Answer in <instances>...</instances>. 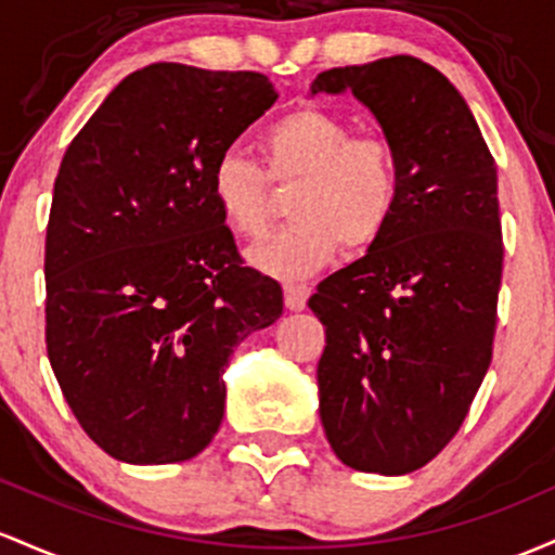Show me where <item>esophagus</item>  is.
I'll return each instance as SVG.
<instances>
[{
	"instance_id": "34e87169",
	"label": "esophagus",
	"mask_w": 555,
	"mask_h": 555,
	"mask_svg": "<svg viewBox=\"0 0 555 555\" xmlns=\"http://www.w3.org/2000/svg\"><path fill=\"white\" fill-rule=\"evenodd\" d=\"M283 294H285V307H288L291 311H301L304 307H307L311 288L304 283H288L283 288Z\"/></svg>"
}]
</instances>
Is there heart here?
I'll return each instance as SVG.
<instances>
[{
  "instance_id": "b5f03b06",
  "label": "heart",
  "mask_w": 555,
  "mask_h": 555,
  "mask_svg": "<svg viewBox=\"0 0 555 555\" xmlns=\"http://www.w3.org/2000/svg\"><path fill=\"white\" fill-rule=\"evenodd\" d=\"M264 170L241 154H222L209 176L211 202L235 235L257 241L272 220L275 183L298 180L288 228L248 254L257 270L275 278H307L340 246L364 254L385 235L401 202V167L390 141L353 135L338 112L298 107L261 133Z\"/></svg>"
}]
</instances>
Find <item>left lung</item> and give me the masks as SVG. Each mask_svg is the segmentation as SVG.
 I'll return each mask as SVG.
<instances>
[{
	"instance_id": "1",
	"label": "left lung",
	"mask_w": 555,
	"mask_h": 555,
	"mask_svg": "<svg viewBox=\"0 0 555 555\" xmlns=\"http://www.w3.org/2000/svg\"><path fill=\"white\" fill-rule=\"evenodd\" d=\"M320 91L370 107L401 167L383 238L309 298L327 344L320 420L346 466L409 475L451 443L493 359L495 159L456 86L409 54L333 67L311 83Z\"/></svg>"
}]
</instances>
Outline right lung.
Instances as JSON below:
<instances>
[{
  "mask_svg": "<svg viewBox=\"0 0 555 555\" xmlns=\"http://www.w3.org/2000/svg\"><path fill=\"white\" fill-rule=\"evenodd\" d=\"M270 78L157 62L130 73L62 157L47 225V353L102 451L176 464L225 414L233 348L283 314L211 202L215 162L275 104Z\"/></svg>",
  "mask_w": 555,
  "mask_h": 555,
  "instance_id": "obj_1",
  "label": "right lung"
}]
</instances>
